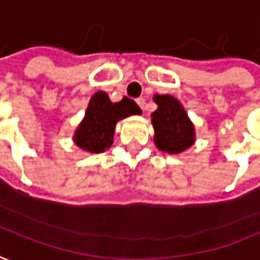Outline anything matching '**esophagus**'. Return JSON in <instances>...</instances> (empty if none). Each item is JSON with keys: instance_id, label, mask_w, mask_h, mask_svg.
Masks as SVG:
<instances>
[{"instance_id": "obj_1", "label": "esophagus", "mask_w": 260, "mask_h": 260, "mask_svg": "<svg viewBox=\"0 0 260 260\" xmlns=\"http://www.w3.org/2000/svg\"><path fill=\"white\" fill-rule=\"evenodd\" d=\"M137 103H138V106L141 109H144V106H145V99H144V98H138V99H137Z\"/></svg>"}]
</instances>
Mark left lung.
Wrapping results in <instances>:
<instances>
[{
    "label": "left lung",
    "instance_id": "left-lung-1",
    "mask_svg": "<svg viewBox=\"0 0 260 260\" xmlns=\"http://www.w3.org/2000/svg\"><path fill=\"white\" fill-rule=\"evenodd\" d=\"M158 109L152 113L155 145L168 154H178L194 144V126L183 105L170 94H157Z\"/></svg>",
    "mask_w": 260,
    "mask_h": 260
}]
</instances>
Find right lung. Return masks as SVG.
Instances as JSON below:
<instances>
[{
  "instance_id": "right-lung-1",
  "label": "right lung",
  "mask_w": 260,
  "mask_h": 260,
  "mask_svg": "<svg viewBox=\"0 0 260 260\" xmlns=\"http://www.w3.org/2000/svg\"><path fill=\"white\" fill-rule=\"evenodd\" d=\"M137 113H141V109L129 98L125 96L121 102L112 103L105 92H98L89 102L85 119L76 131L75 142L89 152H102L112 145L116 122Z\"/></svg>"
}]
</instances>
